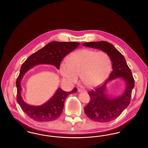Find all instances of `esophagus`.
I'll return each mask as SVG.
<instances>
[{"mask_svg":"<svg viewBox=\"0 0 148 148\" xmlns=\"http://www.w3.org/2000/svg\"><path fill=\"white\" fill-rule=\"evenodd\" d=\"M77 91L79 92H86V90H84V89H78V90H77Z\"/></svg>","mask_w":148,"mask_h":148,"instance_id":"34e87169","label":"esophagus"}]
</instances>
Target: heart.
<instances>
[{
  "instance_id": "b5f03b06",
  "label": "heart",
  "mask_w": 148,
  "mask_h": 148,
  "mask_svg": "<svg viewBox=\"0 0 148 148\" xmlns=\"http://www.w3.org/2000/svg\"><path fill=\"white\" fill-rule=\"evenodd\" d=\"M112 65L111 58L105 51L83 49L72 54L68 60L63 61L60 71L64 80L69 83L77 82L80 75L86 86L93 87L106 80Z\"/></svg>"
}]
</instances>
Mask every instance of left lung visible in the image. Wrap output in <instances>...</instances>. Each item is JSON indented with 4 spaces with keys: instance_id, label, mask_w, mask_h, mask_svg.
Masks as SVG:
<instances>
[{
    "instance_id": "8db88e82",
    "label": "left lung",
    "mask_w": 148,
    "mask_h": 148,
    "mask_svg": "<svg viewBox=\"0 0 148 148\" xmlns=\"http://www.w3.org/2000/svg\"><path fill=\"white\" fill-rule=\"evenodd\" d=\"M83 46L101 50L110 56L113 71L108 80L89 92L90 101L84 107V112L90 119L101 123L110 121L118 118L130 102L134 79L125 59L110 42L100 41L84 42ZM118 78H122L126 84L123 93L118 97L110 96L106 93V84Z\"/></svg>"
}]
</instances>
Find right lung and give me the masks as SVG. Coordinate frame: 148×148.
Masks as SVG:
<instances>
[{
    "label": "right lung",
    "mask_w": 148,
    "mask_h": 148,
    "mask_svg": "<svg viewBox=\"0 0 148 148\" xmlns=\"http://www.w3.org/2000/svg\"><path fill=\"white\" fill-rule=\"evenodd\" d=\"M78 42H60L53 41L49 42L42 49L32 54L24 62L21 68L20 73L16 81L17 88V102L22 110L29 118L38 121H50L58 118L63 110L65 100L71 94L77 92L74 88L72 91L64 92L58 88L54 95L42 106H30L21 97V81L28 71L39 64H50L57 69H59L62 59L71 51L79 45Z\"/></svg>",
    "instance_id": "obj_1"
}]
</instances>
